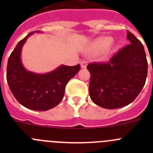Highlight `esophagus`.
<instances>
[{
    "label": "esophagus",
    "mask_w": 153,
    "mask_h": 153,
    "mask_svg": "<svg viewBox=\"0 0 153 153\" xmlns=\"http://www.w3.org/2000/svg\"><path fill=\"white\" fill-rule=\"evenodd\" d=\"M87 62L86 61H82L80 63V66H81V68H83V69H85L86 68V67H87Z\"/></svg>",
    "instance_id": "34e87169"
}]
</instances>
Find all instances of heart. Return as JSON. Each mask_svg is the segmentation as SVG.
Instances as JSON below:
<instances>
[{"label": "heart", "mask_w": 153, "mask_h": 153, "mask_svg": "<svg viewBox=\"0 0 153 153\" xmlns=\"http://www.w3.org/2000/svg\"><path fill=\"white\" fill-rule=\"evenodd\" d=\"M113 38L110 36H100L90 44L86 50V53L89 54H94V53H98L107 50L111 44H113ZM120 45L117 44L115 45L113 48V52H116L119 49Z\"/></svg>", "instance_id": "obj_1"}]
</instances>
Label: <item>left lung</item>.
I'll use <instances>...</instances> for the list:
<instances>
[{
    "instance_id": "left-lung-1",
    "label": "left lung",
    "mask_w": 153,
    "mask_h": 153,
    "mask_svg": "<svg viewBox=\"0 0 153 153\" xmlns=\"http://www.w3.org/2000/svg\"><path fill=\"white\" fill-rule=\"evenodd\" d=\"M129 44L120 50L107 63H90L89 86L92 101L105 109L129 105L145 85L148 63L144 47L127 30Z\"/></svg>"
}]
</instances>
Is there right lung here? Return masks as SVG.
I'll list each match as a JSON object with an SVG mask.
<instances>
[{"mask_svg":"<svg viewBox=\"0 0 153 153\" xmlns=\"http://www.w3.org/2000/svg\"><path fill=\"white\" fill-rule=\"evenodd\" d=\"M41 33L36 30L28 33L18 42L9 56L7 80L13 95L24 107L36 111H46L60 103L64 96L66 85L80 69L60 65L47 74H37L24 67L21 60L23 46L30 35Z\"/></svg>","mask_w":153,"mask_h":153,"instance_id":"right-lung-1","label":"right lung"}]
</instances>
